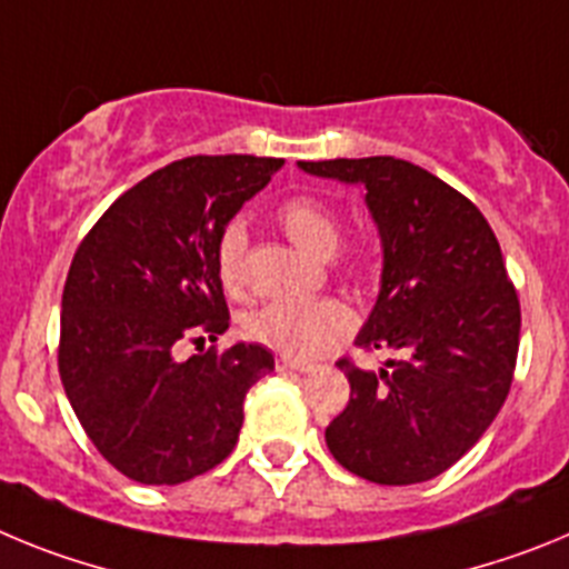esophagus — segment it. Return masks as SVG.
I'll list each match as a JSON object with an SVG mask.
<instances>
[{"instance_id": "esophagus-1", "label": "esophagus", "mask_w": 569, "mask_h": 569, "mask_svg": "<svg viewBox=\"0 0 569 569\" xmlns=\"http://www.w3.org/2000/svg\"><path fill=\"white\" fill-rule=\"evenodd\" d=\"M276 367H279V370H293V373H310V370H313L310 361L290 359V356H276Z\"/></svg>"}]
</instances>
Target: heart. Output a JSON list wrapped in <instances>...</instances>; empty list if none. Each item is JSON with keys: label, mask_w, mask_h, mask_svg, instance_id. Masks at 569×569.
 Listing matches in <instances>:
<instances>
[{"label": "heart", "mask_w": 569, "mask_h": 569, "mask_svg": "<svg viewBox=\"0 0 569 569\" xmlns=\"http://www.w3.org/2000/svg\"><path fill=\"white\" fill-rule=\"evenodd\" d=\"M276 219L296 248L316 259H328L339 248V216L316 196H293L276 210ZM216 273L228 293L239 296L248 288V233L239 222H230L216 241ZM241 328L250 341L276 353L310 359L353 330V313L339 299L273 301L244 316Z\"/></svg>", "instance_id": "heart-1"}]
</instances>
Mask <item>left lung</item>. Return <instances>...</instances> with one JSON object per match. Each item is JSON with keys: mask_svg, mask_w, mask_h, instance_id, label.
Returning <instances> with one entry per match:
<instances>
[{"mask_svg": "<svg viewBox=\"0 0 569 569\" xmlns=\"http://www.w3.org/2000/svg\"><path fill=\"white\" fill-rule=\"evenodd\" d=\"M299 168L367 190L385 270L356 345L401 356L379 373L336 361L350 401L325 441L345 470L376 485L436 479L485 436L516 373L521 305L499 239L465 193L405 159Z\"/></svg>", "mask_w": 569, "mask_h": 569, "instance_id": "obj_1", "label": "left lung"}]
</instances>
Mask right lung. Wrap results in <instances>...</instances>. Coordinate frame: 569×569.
<instances>
[{
  "label": "right lung",
  "instance_id": "1",
  "mask_svg": "<svg viewBox=\"0 0 569 569\" xmlns=\"http://www.w3.org/2000/svg\"><path fill=\"white\" fill-rule=\"evenodd\" d=\"M284 159L188 156L124 190L88 230L62 293L59 376L88 439L139 485H182L233 453L273 356L199 350L230 328L216 241Z\"/></svg>",
  "mask_w": 569,
  "mask_h": 569
}]
</instances>
